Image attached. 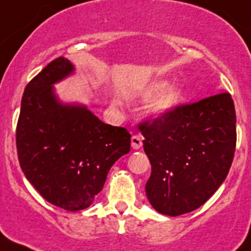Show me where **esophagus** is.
Returning a JSON list of instances; mask_svg holds the SVG:
<instances>
[{"label": "esophagus", "instance_id": "1", "mask_svg": "<svg viewBox=\"0 0 251 251\" xmlns=\"http://www.w3.org/2000/svg\"><path fill=\"white\" fill-rule=\"evenodd\" d=\"M142 141H143V138H142L141 136H138V134H134V136H132V148L133 150H139V148L142 147Z\"/></svg>", "mask_w": 251, "mask_h": 251}]
</instances>
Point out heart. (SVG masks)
<instances>
[{
	"label": "heart",
	"mask_w": 251,
	"mask_h": 251,
	"mask_svg": "<svg viewBox=\"0 0 251 251\" xmlns=\"http://www.w3.org/2000/svg\"><path fill=\"white\" fill-rule=\"evenodd\" d=\"M167 85L168 83L165 80L153 81V83H151L150 85L146 88L145 97L146 98H153V97L160 94L163 90L167 88ZM182 103V90L179 89V88H177V86H171V88H168L167 90H165V92L159 95L156 100L151 104L148 113H150V115L152 118L162 119L165 118V117H167V115H170L172 112H175Z\"/></svg>",
	"instance_id": "heart-1"
}]
</instances>
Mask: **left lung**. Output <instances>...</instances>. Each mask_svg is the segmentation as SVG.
<instances>
[{"label":"left lung","mask_w":251,"mask_h":251,"mask_svg":"<svg viewBox=\"0 0 251 251\" xmlns=\"http://www.w3.org/2000/svg\"><path fill=\"white\" fill-rule=\"evenodd\" d=\"M152 166L148 201L159 214H187L216 192L231 167L236 114L231 95L219 93L139 124Z\"/></svg>","instance_id":"left-lung-1"}]
</instances>
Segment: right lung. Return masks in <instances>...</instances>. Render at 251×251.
<instances>
[{
    "label": "right lung",
    "mask_w": 251,
    "mask_h": 251,
    "mask_svg": "<svg viewBox=\"0 0 251 251\" xmlns=\"http://www.w3.org/2000/svg\"><path fill=\"white\" fill-rule=\"evenodd\" d=\"M74 73L60 56L26 85L16 128L22 172L39 194L68 211L89 207L117 159L130 150L126 128L105 124L85 105L63 104L54 84Z\"/></svg>",
    "instance_id": "right-lung-1"
}]
</instances>
